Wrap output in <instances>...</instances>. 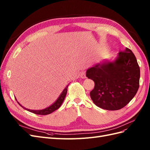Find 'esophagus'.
<instances>
[{"instance_id": "obj_1", "label": "esophagus", "mask_w": 150, "mask_h": 150, "mask_svg": "<svg viewBox=\"0 0 150 150\" xmlns=\"http://www.w3.org/2000/svg\"><path fill=\"white\" fill-rule=\"evenodd\" d=\"M80 77H81V78H83V79L86 78V72L85 71H83L82 72H81V74H80Z\"/></svg>"}]
</instances>
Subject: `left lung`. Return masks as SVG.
Here are the masks:
<instances>
[{"label": "left lung", "mask_w": 150, "mask_h": 150, "mask_svg": "<svg viewBox=\"0 0 150 150\" xmlns=\"http://www.w3.org/2000/svg\"><path fill=\"white\" fill-rule=\"evenodd\" d=\"M86 77L95 84L90 92L93 103L104 110H118L137 94L140 69L133 52L126 48L114 61L106 59L89 68Z\"/></svg>", "instance_id": "obj_1"}]
</instances>
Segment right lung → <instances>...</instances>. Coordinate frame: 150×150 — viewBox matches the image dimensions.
I'll return each instance as SVG.
<instances>
[{"instance_id":"add662e5","label":"right lung","mask_w":150,"mask_h":150,"mask_svg":"<svg viewBox=\"0 0 150 150\" xmlns=\"http://www.w3.org/2000/svg\"><path fill=\"white\" fill-rule=\"evenodd\" d=\"M67 87H68V85L64 88V89L62 91V92L60 94V96L58 97V98L57 99V100L55 102H54L52 104H51V106H49V107L45 108V109H43V110H29V109L25 108L24 106H22L21 104L18 101H17V103L21 107H22L24 109H25V110L33 112V113H34V114L40 115H49V114H51V113H52L54 111H56V110H57V109L61 106V104L63 103V101H64L65 97L66 96ZM16 100H17V99H16Z\"/></svg>"}]
</instances>
